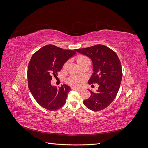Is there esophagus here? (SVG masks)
I'll return each mask as SVG.
<instances>
[{"label":"esophagus","mask_w":148,"mask_h":148,"mask_svg":"<svg viewBox=\"0 0 148 148\" xmlns=\"http://www.w3.org/2000/svg\"><path fill=\"white\" fill-rule=\"evenodd\" d=\"M73 89H75V90H77V91H82L83 90V89L79 88H74Z\"/></svg>","instance_id":"esophagus-1"}]
</instances>
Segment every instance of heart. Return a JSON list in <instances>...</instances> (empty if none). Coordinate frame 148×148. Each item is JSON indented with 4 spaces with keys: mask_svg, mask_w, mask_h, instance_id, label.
<instances>
[{
    "mask_svg": "<svg viewBox=\"0 0 148 148\" xmlns=\"http://www.w3.org/2000/svg\"><path fill=\"white\" fill-rule=\"evenodd\" d=\"M75 60L77 61L78 64L81 66L82 65L86 64H89V59L88 57L84 55H78L75 57ZM67 65V63H65L64 65V67H66ZM68 83L70 84L71 85H73V86H76V85H78L80 83H81V81L80 79L77 78V77H71L68 79Z\"/></svg>",
    "mask_w": 148,
    "mask_h": 148,
    "instance_id": "heart-1",
    "label": "heart"
}]
</instances>
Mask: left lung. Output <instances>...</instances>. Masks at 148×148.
<instances>
[{"label": "left lung", "instance_id": "obj_1", "mask_svg": "<svg viewBox=\"0 0 148 148\" xmlns=\"http://www.w3.org/2000/svg\"><path fill=\"white\" fill-rule=\"evenodd\" d=\"M76 51L91 58L94 73L88 83L99 85L96 92L89 90L91 96L83 101L84 106L93 111L106 109L117 96L122 79V65L117 53L102 44L76 49Z\"/></svg>", "mask_w": 148, "mask_h": 148}]
</instances>
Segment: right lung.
Instances as JSON below:
<instances>
[{
	"mask_svg": "<svg viewBox=\"0 0 148 148\" xmlns=\"http://www.w3.org/2000/svg\"><path fill=\"white\" fill-rule=\"evenodd\" d=\"M76 53L74 50H64L48 44L36 52L28 66V82L29 90L38 104L49 110H57L66 102L67 95L71 90L64 84L57 89L52 86V77H57L65 62Z\"/></svg>",
	"mask_w": 148,
	"mask_h": 148,
	"instance_id": "right-lung-1",
	"label": "right lung"
}]
</instances>
